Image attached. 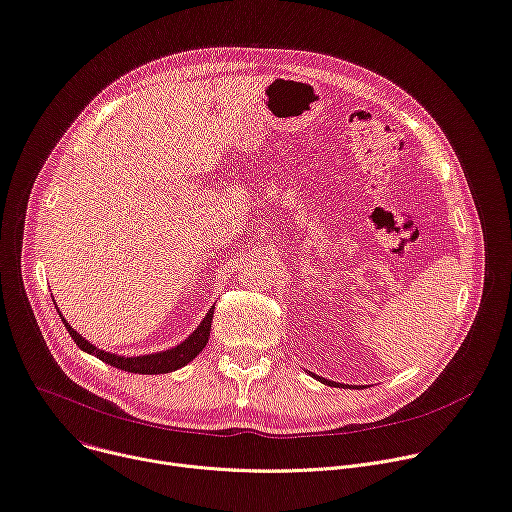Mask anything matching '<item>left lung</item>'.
Here are the masks:
<instances>
[{
    "label": "left lung",
    "mask_w": 512,
    "mask_h": 512,
    "mask_svg": "<svg viewBox=\"0 0 512 512\" xmlns=\"http://www.w3.org/2000/svg\"><path fill=\"white\" fill-rule=\"evenodd\" d=\"M311 376H315L319 382H323V384H327V386H344V384H337V382H331V380H327V378H321V376H317V374H313L311 372Z\"/></svg>",
    "instance_id": "1"
}]
</instances>
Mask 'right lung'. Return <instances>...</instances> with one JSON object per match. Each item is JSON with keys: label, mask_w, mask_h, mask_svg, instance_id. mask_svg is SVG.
Here are the masks:
<instances>
[{"label": "right lung", "mask_w": 512, "mask_h": 512, "mask_svg": "<svg viewBox=\"0 0 512 512\" xmlns=\"http://www.w3.org/2000/svg\"><path fill=\"white\" fill-rule=\"evenodd\" d=\"M213 309L211 307L207 311V315L203 317V321L197 325V329L185 339V342H181L179 346L170 348V350H164V352H156V354H144V356H118V354H111V352H105V350H99L95 348L91 342H87V339L77 333L69 323L67 319L63 317V313L59 311L69 335L75 339V344L91 354V356H97L101 362L109 364V366H116L120 370H126V372H134V374H166V372H173V370H179L183 366H187L193 358L199 356V352L207 346L209 342V331H211V321H213Z\"/></svg>", "instance_id": "1"}]
</instances>
